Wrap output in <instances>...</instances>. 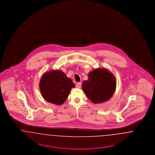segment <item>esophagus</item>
<instances>
[{
	"label": "esophagus",
	"mask_w": 155,
	"mask_h": 155,
	"mask_svg": "<svg viewBox=\"0 0 155 155\" xmlns=\"http://www.w3.org/2000/svg\"><path fill=\"white\" fill-rule=\"evenodd\" d=\"M81 82H78V83H77V84H76V87H77V88H81Z\"/></svg>",
	"instance_id": "34e87169"
}]
</instances>
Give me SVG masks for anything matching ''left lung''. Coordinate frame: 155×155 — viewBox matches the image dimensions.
<instances>
[{"label":"left lung","instance_id":"1","mask_svg":"<svg viewBox=\"0 0 155 155\" xmlns=\"http://www.w3.org/2000/svg\"><path fill=\"white\" fill-rule=\"evenodd\" d=\"M82 87L84 92L92 102L103 103L114 95L116 80L107 69L98 68L89 73L88 79L83 81Z\"/></svg>","mask_w":155,"mask_h":155}]
</instances>
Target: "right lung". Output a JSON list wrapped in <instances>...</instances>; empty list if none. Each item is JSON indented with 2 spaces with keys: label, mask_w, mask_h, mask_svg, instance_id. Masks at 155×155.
I'll list each match as a JSON object with an SVG mask.
<instances>
[{
  "label": "right lung",
  "mask_w": 155,
  "mask_h": 155,
  "mask_svg": "<svg viewBox=\"0 0 155 155\" xmlns=\"http://www.w3.org/2000/svg\"><path fill=\"white\" fill-rule=\"evenodd\" d=\"M75 85L61 70H53L46 72L39 82V89L45 100L60 105L66 101Z\"/></svg>",
  "instance_id": "right-lung-1"
}]
</instances>
